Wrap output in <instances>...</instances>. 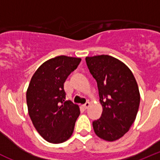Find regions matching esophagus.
Returning a JSON list of instances; mask_svg holds the SVG:
<instances>
[{
    "label": "esophagus",
    "instance_id": "34e87169",
    "mask_svg": "<svg viewBox=\"0 0 160 160\" xmlns=\"http://www.w3.org/2000/svg\"><path fill=\"white\" fill-rule=\"evenodd\" d=\"M83 107H84L85 109H87L89 107H90V102H87L85 103L84 105H83Z\"/></svg>",
    "mask_w": 160,
    "mask_h": 160
}]
</instances>
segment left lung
<instances>
[{"label":"left lung","instance_id":"obj_1","mask_svg":"<svg viewBox=\"0 0 160 160\" xmlns=\"http://www.w3.org/2000/svg\"><path fill=\"white\" fill-rule=\"evenodd\" d=\"M90 73L97 82L102 113L93 122L96 135L104 140H117L129 131L140 102L138 84L129 68L109 55L87 57Z\"/></svg>","mask_w":160,"mask_h":160}]
</instances>
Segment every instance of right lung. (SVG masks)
<instances>
[{"instance_id": "add662e5", "label": "right lung", "mask_w": 160, "mask_h": 160, "mask_svg": "<svg viewBox=\"0 0 160 160\" xmlns=\"http://www.w3.org/2000/svg\"><path fill=\"white\" fill-rule=\"evenodd\" d=\"M80 62L78 58L58 56L44 62L31 78L26 92L29 115L47 142L61 143L73 134L80 109L65 101L64 82Z\"/></svg>"}]
</instances>
